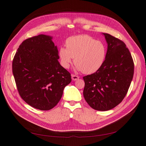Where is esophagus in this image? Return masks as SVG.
<instances>
[{"mask_svg":"<svg viewBox=\"0 0 146 146\" xmlns=\"http://www.w3.org/2000/svg\"><path fill=\"white\" fill-rule=\"evenodd\" d=\"M79 76H76L75 74H72V78L73 81H76L77 80L79 79Z\"/></svg>","mask_w":146,"mask_h":146,"instance_id":"obj_1","label":"esophagus"}]
</instances>
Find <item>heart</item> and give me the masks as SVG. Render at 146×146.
Listing matches in <instances>:
<instances>
[{
	"label": "heart",
	"mask_w": 146,
	"mask_h": 146,
	"mask_svg": "<svg viewBox=\"0 0 146 146\" xmlns=\"http://www.w3.org/2000/svg\"><path fill=\"white\" fill-rule=\"evenodd\" d=\"M66 46V48L62 46L59 50L61 63L65 68H68L74 58L77 70L84 74H92L103 66L106 59V46L89 35L70 37Z\"/></svg>",
	"instance_id": "obj_1"
}]
</instances>
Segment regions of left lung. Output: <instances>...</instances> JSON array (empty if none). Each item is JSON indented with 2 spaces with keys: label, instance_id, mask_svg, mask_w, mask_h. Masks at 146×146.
<instances>
[{
  "label": "left lung",
  "instance_id": "obj_1",
  "mask_svg": "<svg viewBox=\"0 0 146 146\" xmlns=\"http://www.w3.org/2000/svg\"><path fill=\"white\" fill-rule=\"evenodd\" d=\"M108 43L104 63L96 72L83 77V96L98 111H108L126 96L134 75V65L129 50L123 41L103 33Z\"/></svg>",
  "mask_w": 146,
  "mask_h": 146
}]
</instances>
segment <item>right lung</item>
<instances>
[{
	"label": "right lung",
	"instance_id": "right-lung-1",
	"mask_svg": "<svg viewBox=\"0 0 146 146\" xmlns=\"http://www.w3.org/2000/svg\"><path fill=\"white\" fill-rule=\"evenodd\" d=\"M52 37L39 35L27 38L19 47L12 62V72L20 96L32 107L52 109L72 81L61 66Z\"/></svg>",
	"mask_w": 146,
	"mask_h": 146
}]
</instances>
